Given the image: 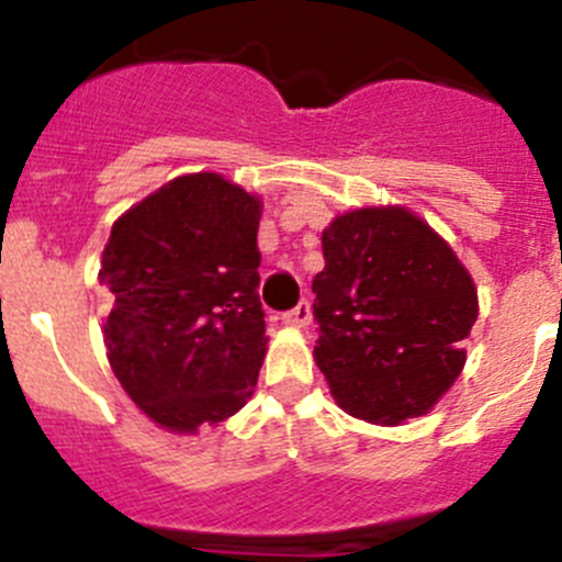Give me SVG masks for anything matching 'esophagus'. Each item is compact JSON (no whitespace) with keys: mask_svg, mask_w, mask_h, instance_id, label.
<instances>
[{"mask_svg":"<svg viewBox=\"0 0 562 562\" xmlns=\"http://www.w3.org/2000/svg\"><path fill=\"white\" fill-rule=\"evenodd\" d=\"M282 321L291 323V326H307V323L313 321V304H310L307 299H302V302H299L296 307L288 310V313L282 315Z\"/></svg>","mask_w":562,"mask_h":562,"instance_id":"34e87169","label":"esophagus"}]
</instances>
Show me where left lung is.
Segmentation results:
<instances>
[{"label": "left lung", "mask_w": 562, "mask_h": 562, "mask_svg": "<svg viewBox=\"0 0 562 562\" xmlns=\"http://www.w3.org/2000/svg\"><path fill=\"white\" fill-rule=\"evenodd\" d=\"M315 274V361L345 413L424 416L464 367L479 293L454 249L402 206L339 214Z\"/></svg>", "instance_id": "1"}]
</instances>
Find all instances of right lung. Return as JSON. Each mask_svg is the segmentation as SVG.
<instances>
[{"label":"right lung","mask_w":562,"mask_h":562,"mask_svg":"<svg viewBox=\"0 0 562 562\" xmlns=\"http://www.w3.org/2000/svg\"><path fill=\"white\" fill-rule=\"evenodd\" d=\"M258 198L220 173L179 176L113 223L100 263L108 361L160 427L225 422L258 383Z\"/></svg>","instance_id":"1"}]
</instances>
